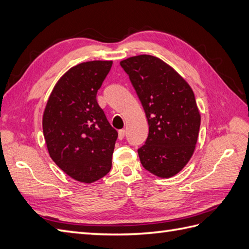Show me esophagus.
<instances>
[{
    "label": "esophagus",
    "instance_id": "obj_1",
    "mask_svg": "<svg viewBox=\"0 0 249 249\" xmlns=\"http://www.w3.org/2000/svg\"><path fill=\"white\" fill-rule=\"evenodd\" d=\"M124 135H125V131L124 130H119L118 131V138L120 139H124Z\"/></svg>",
    "mask_w": 249,
    "mask_h": 249
}]
</instances>
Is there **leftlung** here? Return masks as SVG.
<instances>
[{
    "label": "left lung",
    "mask_w": 249,
    "mask_h": 249,
    "mask_svg": "<svg viewBox=\"0 0 249 249\" xmlns=\"http://www.w3.org/2000/svg\"><path fill=\"white\" fill-rule=\"evenodd\" d=\"M141 100L149 135L137 150L142 167L159 178L178 174L197 142L201 115L193 90L170 65L150 54L120 62Z\"/></svg>",
    "instance_id": "8db88e82"
}]
</instances>
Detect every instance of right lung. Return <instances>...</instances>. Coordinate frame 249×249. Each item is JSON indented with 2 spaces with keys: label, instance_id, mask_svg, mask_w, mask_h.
Listing matches in <instances>:
<instances>
[{
  "label": "right lung",
  "instance_id": "right-lung-1",
  "mask_svg": "<svg viewBox=\"0 0 249 249\" xmlns=\"http://www.w3.org/2000/svg\"><path fill=\"white\" fill-rule=\"evenodd\" d=\"M112 64L89 61L70 69L54 86L44 110L42 124L50 156L81 183L98 180L112 167L118 133L96 99Z\"/></svg>",
  "mask_w": 249,
  "mask_h": 249
}]
</instances>
